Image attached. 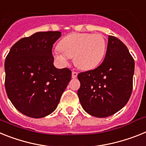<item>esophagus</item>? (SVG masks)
I'll use <instances>...</instances> for the list:
<instances>
[{
    "mask_svg": "<svg viewBox=\"0 0 146 146\" xmlns=\"http://www.w3.org/2000/svg\"><path fill=\"white\" fill-rule=\"evenodd\" d=\"M77 76H78V73H77V72H75V71L72 72V78H76Z\"/></svg>",
    "mask_w": 146,
    "mask_h": 146,
    "instance_id": "esophagus-1",
    "label": "esophagus"
}]
</instances>
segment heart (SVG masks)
<instances>
[{"label":"heart","instance_id":"heart-1","mask_svg":"<svg viewBox=\"0 0 146 146\" xmlns=\"http://www.w3.org/2000/svg\"><path fill=\"white\" fill-rule=\"evenodd\" d=\"M107 43L103 35L76 33L63 38L53 56L61 66H65L70 58L73 57L77 68L88 70L99 65L104 58Z\"/></svg>","mask_w":146,"mask_h":146}]
</instances>
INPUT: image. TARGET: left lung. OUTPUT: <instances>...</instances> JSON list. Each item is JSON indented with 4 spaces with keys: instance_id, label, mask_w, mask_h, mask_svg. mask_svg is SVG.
Listing matches in <instances>:
<instances>
[{
    "instance_id": "left-lung-1",
    "label": "left lung",
    "mask_w": 146,
    "mask_h": 146,
    "mask_svg": "<svg viewBox=\"0 0 146 146\" xmlns=\"http://www.w3.org/2000/svg\"><path fill=\"white\" fill-rule=\"evenodd\" d=\"M134 71V61L127 47L109 36L103 62L78 75V96L84 110L97 117H109L121 110L131 96Z\"/></svg>"
}]
</instances>
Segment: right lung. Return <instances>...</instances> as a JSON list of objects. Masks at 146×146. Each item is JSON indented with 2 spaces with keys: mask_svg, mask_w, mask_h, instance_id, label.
I'll use <instances>...</instances> for the list:
<instances>
[{
  "mask_svg": "<svg viewBox=\"0 0 146 146\" xmlns=\"http://www.w3.org/2000/svg\"><path fill=\"white\" fill-rule=\"evenodd\" d=\"M59 31L36 32L20 39L5 61V87L15 108L23 115L41 118L56 109L71 79V70L54 65L53 45Z\"/></svg>",
  "mask_w": 146,
  "mask_h": 146,
  "instance_id": "1",
  "label": "right lung"
}]
</instances>
